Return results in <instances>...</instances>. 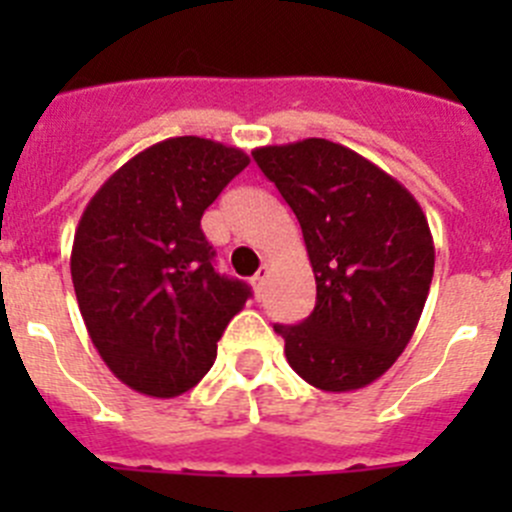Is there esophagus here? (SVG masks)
Returning a JSON list of instances; mask_svg holds the SVG:
<instances>
[{
	"label": "esophagus",
	"mask_w": 512,
	"mask_h": 512,
	"mask_svg": "<svg viewBox=\"0 0 512 512\" xmlns=\"http://www.w3.org/2000/svg\"><path fill=\"white\" fill-rule=\"evenodd\" d=\"M266 279H269V266H261V269L256 271V274H253V279H251L253 292H256V295H261V289H264Z\"/></svg>",
	"instance_id": "1"
}]
</instances>
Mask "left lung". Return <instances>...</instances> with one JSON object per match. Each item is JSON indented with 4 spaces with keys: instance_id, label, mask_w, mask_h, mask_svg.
<instances>
[{
    "instance_id": "obj_1",
    "label": "left lung",
    "mask_w": 512,
    "mask_h": 512,
    "mask_svg": "<svg viewBox=\"0 0 512 512\" xmlns=\"http://www.w3.org/2000/svg\"><path fill=\"white\" fill-rule=\"evenodd\" d=\"M300 220L318 300L274 325L289 366L323 392L382 377L418 328L436 248L418 200L395 176L325 138L253 151Z\"/></svg>"
}]
</instances>
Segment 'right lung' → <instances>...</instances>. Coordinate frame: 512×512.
Listing matches in <instances>:
<instances>
[{
  "instance_id": "right-lung-1",
  "label": "right lung",
  "mask_w": 512,
  "mask_h": 512,
  "mask_svg": "<svg viewBox=\"0 0 512 512\" xmlns=\"http://www.w3.org/2000/svg\"><path fill=\"white\" fill-rule=\"evenodd\" d=\"M251 158L217 140L153 143L97 189L71 248L81 318L110 372L148 397L192 390L251 287L220 277L200 220Z\"/></svg>"
}]
</instances>
